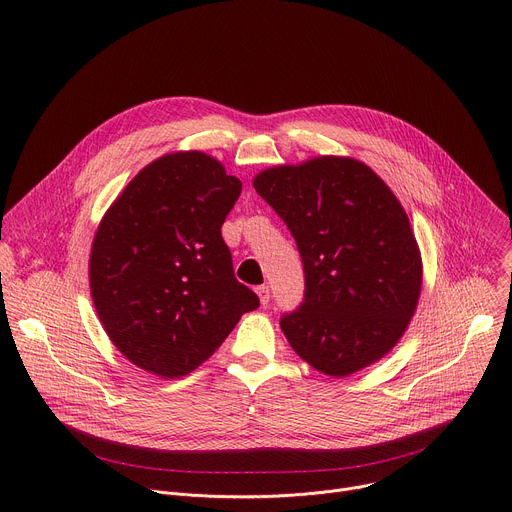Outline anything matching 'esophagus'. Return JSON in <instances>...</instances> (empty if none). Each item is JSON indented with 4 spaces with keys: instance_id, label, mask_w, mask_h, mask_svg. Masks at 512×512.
I'll return each instance as SVG.
<instances>
[{
    "instance_id": "1",
    "label": "esophagus",
    "mask_w": 512,
    "mask_h": 512,
    "mask_svg": "<svg viewBox=\"0 0 512 512\" xmlns=\"http://www.w3.org/2000/svg\"><path fill=\"white\" fill-rule=\"evenodd\" d=\"M255 294L259 296V302H261L263 306H267V304H269L271 294H269V287H267V285H259V287L255 289Z\"/></svg>"
}]
</instances>
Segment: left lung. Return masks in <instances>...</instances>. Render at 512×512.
<instances>
[{
  "label": "left lung",
  "mask_w": 512,
  "mask_h": 512,
  "mask_svg": "<svg viewBox=\"0 0 512 512\" xmlns=\"http://www.w3.org/2000/svg\"><path fill=\"white\" fill-rule=\"evenodd\" d=\"M253 186L304 263V302L279 322L291 348L334 379L381 360L405 334L423 277L397 196L367 164L340 156L267 168Z\"/></svg>",
  "instance_id": "1"
}]
</instances>
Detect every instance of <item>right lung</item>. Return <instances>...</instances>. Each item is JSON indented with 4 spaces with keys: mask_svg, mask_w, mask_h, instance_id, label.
Masks as SVG:
<instances>
[{
    "mask_svg": "<svg viewBox=\"0 0 512 512\" xmlns=\"http://www.w3.org/2000/svg\"><path fill=\"white\" fill-rule=\"evenodd\" d=\"M239 194L241 180L221 162L176 152L145 166L101 218L91 296L109 340L135 367L184 377L259 308L221 235Z\"/></svg>",
    "mask_w": 512,
    "mask_h": 512,
    "instance_id": "add662e5",
    "label": "right lung"
}]
</instances>
